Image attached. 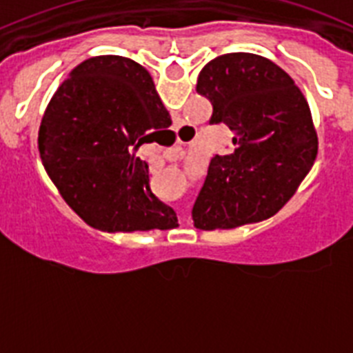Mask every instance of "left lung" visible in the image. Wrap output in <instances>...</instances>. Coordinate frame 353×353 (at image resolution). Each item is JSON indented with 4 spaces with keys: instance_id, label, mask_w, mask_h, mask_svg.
I'll use <instances>...</instances> for the list:
<instances>
[{
    "instance_id": "8db88e82",
    "label": "left lung",
    "mask_w": 353,
    "mask_h": 353,
    "mask_svg": "<svg viewBox=\"0 0 353 353\" xmlns=\"http://www.w3.org/2000/svg\"><path fill=\"white\" fill-rule=\"evenodd\" d=\"M196 92L212 102L210 123L233 130V148L210 161L192 207L194 226L230 230L267 219L295 194L316 159L305 97L281 67L251 52L208 61Z\"/></svg>"
}]
</instances>
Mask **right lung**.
Listing matches in <instances>:
<instances>
[{
	"mask_svg": "<svg viewBox=\"0 0 353 353\" xmlns=\"http://www.w3.org/2000/svg\"><path fill=\"white\" fill-rule=\"evenodd\" d=\"M170 113L145 67L93 56L70 72L46 108L39 150L61 198L102 232L170 230L176 214L150 189L148 164L134 155Z\"/></svg>",
	"mask_w": 353,
	"mask_h": 353,
	"instance_id": "right-lung-1",
	"label": "right lung"
}]
</instances>
